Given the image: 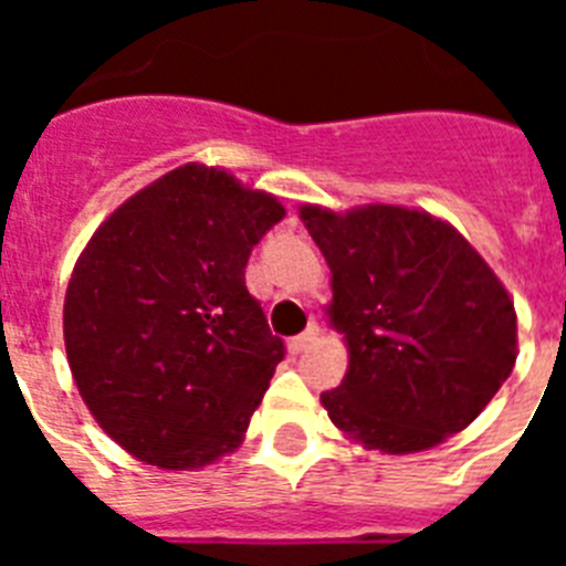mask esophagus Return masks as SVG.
I'll return each mask as SVG.
<instances>
[{
    "label": "esophagus",
    "instance_id": "obj_1",
    "mask_svg": "<svg viewBox=\"0 0 566 566\" xmlns=\"http://www.w3.org/2000/svg\"><path fill=\"white\" fill-rule=\"evenodd\" d=\"M317 334H319V326H317V323H312V326H308L306 332L289 339V348H292L294 354H303L308 348V345H312L314 339H317Z\"/></svg>",
    "mask_w": 566,
    "mask_h": 566
}]
</instances>
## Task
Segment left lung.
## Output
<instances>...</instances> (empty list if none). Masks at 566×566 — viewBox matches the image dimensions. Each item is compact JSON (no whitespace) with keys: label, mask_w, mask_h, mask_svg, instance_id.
I'll return each instance as SVG.
<instances>
[{"label":"left lung","mask_w":566,"mask_h":566,"mask_svg":"<svg viewBox=\"0 0 566 566\" xmlns=\"http://www.w3.org/2000/svg\"><path fill=\"white\" fill-rule=\"evenodd\" d=\"M300 218L332 266L348 371L319 394L339 431L382 453L433 448L470 424L516 365V308L453 227L405 207Z\"/></svg>","instance_id":"1"}]
</instances>
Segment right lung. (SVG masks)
I'll return each instance as SVG.
<instances>
[{"label":"right lung","instance_id":"right-lung-1","mask_svg":"<svg viewBox=\"0 0 566 566\" xmlns=\"http://www.w3.org/2000/svg\"><path fill=\"white\" fill-rule=\"evenodd\" d=\"M286 209L187 164L115 209L64 297V345L104 433L147 464L203 468L234 451L286 357L247 263Z\"/></svg>","mask_w":566,"mask_h":566}]
</instances>
